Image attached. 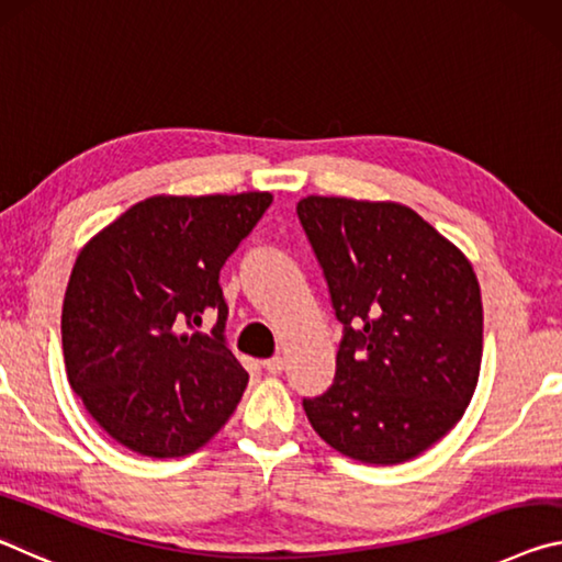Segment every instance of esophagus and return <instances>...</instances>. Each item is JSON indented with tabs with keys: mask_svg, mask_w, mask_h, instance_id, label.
<instances>
[{
	"mask_svg": "<svg viewBox=\"0 0 562 562\" xmlns=\"http://www.w3.org/2000/svg\"><path fill=\"white\" fill-rule=\"evenodd\" d=\"M263 368L269 371L271 375H279L283 371V358L281 356H273V358H266Z\"/></svg>",
	"mask_w": 562,
	"mask_h": 562,
	"instance_id": "34e87169",
	"label": "esophagus"
}]
</instances>
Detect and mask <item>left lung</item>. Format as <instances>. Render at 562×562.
I'll return each instance as SVG.
<instances>
[{
	"label": "left lung",
	"mask_w": 562,
	"mask_h": 562,
	"mask_svg": "<svg viewBox=\"0 0 562 562\" xmlns=\"http://www.w3.org/2000/svg\"><path fill=\"white\" fill-rule=\"evenodd\" d=\"M296 211L344 324L334 385L303 411L346 458L406 463L456 428L475 393L483 301L473 266L398 201L306 196Z\"/></svg>",
	"instance_id": "obj_1"
}]
</instances>
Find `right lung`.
Segmentation results:
<instances>
[{
    "label": "right lung",
    "instance_id": "obj_1",
    "mask_svg": "<svg viewBox=\"0 0 562 562\" xmlns=\"http://www.w3.org/2000/svg\"><path fill=\"white\" fill-rule=\"evenodd\" d=\"M271 201L269 191L149 196L81 246L61 306L64 366L116 443L181 458L232 418L248 373L224 344L218 271ZM211 310V337L180 330Z\"/></svg>",
    "mask_w": 562,
    "mask_h": 562
}]
</instances>
